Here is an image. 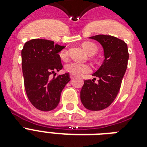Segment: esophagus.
<instances>
[{"label":"esophagus","instance_id":"esophagus-1","mask_svg":"<svg viewBox=\"0 0 147 147\" xmlns=\"http://www.w3.org/2000/svg\"><path fill=\"white\" fill-rule=\"evenodd\" d=\"M70 78H71V79H74V78H76V76H74L73 75H71V76H70Z\"/></svg>","mask_w":147,"mask_h":147}]
</instances>
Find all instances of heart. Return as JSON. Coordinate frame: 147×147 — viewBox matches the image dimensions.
Listing matches in <instances>:
<instances>
[{
  "label": "heart",
  "instance_id": "1",
  "mask_svg": "<svg viewBox=\"0 0 147 147\" xmlns=\"http://www.w3.org/2000/svg\"><path fill=\"white\" fill-rule=\"evenodd\" d=\"M83 49L89 55L94 54L97 51V47L94 43L90 42H85L82 44ZM68 54L66 50H62L60 52L59 57L62 60H66ZM65 69L67 72L76 76H82L92 71L91 65L86 63H80L77 62H71L65 66Z\"/></svg>",
  "mask_w": 147,
  "mask_h": 147
}]
</instances>
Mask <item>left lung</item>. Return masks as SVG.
Here are the masks:
<instances>
[{
	"label": "left lung",
	"instance_id": "8db88e82",
	"mask_svg": "<svg viewBox=\"0 0 147 147\" xmlns=\"http://www.w3.org/2000/svg\"><path fill=\"white\" fill-rule=\"evenodd\" d=\"M98 41L104 49L105 60L100 68L92 74L98 77V82L84 81L80 92L81 101L90 111H100L111 105L121 88L129 59L127 45L123 40L112 36H91Z\"/></svg>",
	"mask_w": 147,
	"mask_h": 147
}]
</instances>
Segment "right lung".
<instances>
[{"label": "right lung", "mask_w": 147, "mask_h": 147, "mask_svg": "<svg viewBox=\"0 0 147 147\" xmlns=\"http://www.w3.org/2000/svg\"><path fill=\"white\" fill-rule=\"evenodd\" d=\"M65 47L53 41L33 39L21 51L22 70L26 95L31 104L42 111L57 107L62 89L70 81L69 72L50 78L62 69L59 53Z\"/></svg>", "instance_id": "1"}]
</instances>
